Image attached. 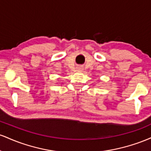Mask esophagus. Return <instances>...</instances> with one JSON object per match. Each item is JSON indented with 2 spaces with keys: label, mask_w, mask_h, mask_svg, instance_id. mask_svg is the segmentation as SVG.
I'll use <instances>...</instances> for the list:
<instances>
[{
  "label": "esophagus",
  "mask_w": 151,
  "mask_h": 151,
  "mask_svg": "<svg viewBox=\"0 0 151 151\" xmlns=\"http://www.w3.org/2000/svg\"><path fill=\"white\" fill-rule=\"evenodd\" d=\"M78 70H82V67H78Z\"/></svg>",
  "instance_id": "obj_1"
}]
</instances>
